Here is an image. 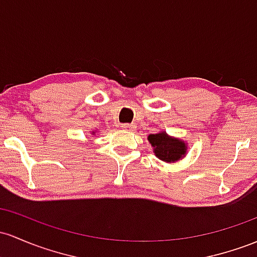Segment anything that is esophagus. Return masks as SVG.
<instances>
[{"instance_id": "34e87169", "label": "esophagus", "mask_w": 257, "mask_h": 257, "mask_svg": "<svg viewBox=\"0 0 257 257\" xmlns=\"http://www.w3.org/2000/svg\"><path fill=\"white\" fill-rule=\"evenodd\" d=\"M120 126H122L123 129H125V131L134 128V125H132V124H122V125H120Z\"/></svg>"}]
</instances>
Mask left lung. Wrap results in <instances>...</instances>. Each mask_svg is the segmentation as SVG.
<instances>
[{"label": "left lung", "mask_w": 257, "mask_h": 257, "mask_svg": "<svg viewBox=\"0 0 257 257\" xmlns=\"http://www.w3.org/2000/svg\"><path fill=\"white\" fill-rule=\"evenodd\" d=\"M148 140L154 148L155 155L165 162H176L187 154V144L177 138L170 137L166 132L150 134Z\"/></svg>", "instance_id": "1"}]
</instances>
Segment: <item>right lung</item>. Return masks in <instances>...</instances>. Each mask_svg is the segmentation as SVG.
Masks as SVG:
<instances>
[{"label":"right lung","mask_w":257,"mask_h":257,"mask_svg":"<svg viewBox=\"0 0 257 257\" xmlns=\"http://www.w3.org/2000/svg\"><path fill=\"white\" fill-rule=\"evenodd\" d=\"M92 134H94V135H95V132H92Z\"/></svg>","instance_id":"right-lung-1"}]
</instances>
